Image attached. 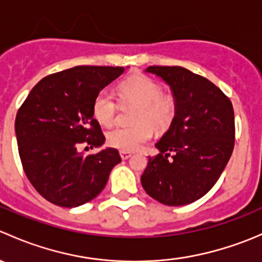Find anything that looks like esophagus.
<instances>
[{"label": "esophagus", "instance_id": "34e87169", "mask_svg": "<svg viewBox=\"0 0 262 262\" xmlns=\"http://www.w3.org/2000/svg\"><path fill=\"white\" fill-rule=\"evenodd\" d=\"M120 157L123 160H128L129 157H132V153L128 152V150H120Z\"/></svg>", "mask_w": 262, "mask_h": 262}]
</instances>
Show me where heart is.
<instances>
[{
	"label": "heart",
	"mask_w": 262,
	"mask_h": 262,
	"mask_svg": "<svg viewBox=\"0 0 262 262\" xmlns=\"http://www.w3.org/2000/svg\"><path fill=\"white\" fill-rule=\"evenodd\" d=\"M119 94L124 101H132L139 105L134 121L136 125L116 126L107 133L106 141L112 147L121 150H138L152 137V126L158 130H165L172 123L176 114V102L171 95L162 94V87L158 82L147 76H133L121 82ZM95 119L105 126L112 125L116 119L118 102L114 95L102 90L96 95L92 104Z\"/></svg>",
	"instance_id": "obj_1"
}]
</instances>
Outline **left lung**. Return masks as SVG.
Here are the masks:
<instances>
[{
  "instance_id": "1",
  "label": "left lung",
  "mask_w": 262,
  "mask_h": 262,
  "mask_svg": "<svg viewBox=\"0 0 262 262\" xmlns=\"http://www.w3.org/2000/svg\"><path fill=\"white\" fill-rule=\"evenodd\" d=\"M146 72L170 86L176 114L155 144L160 153L148 157L142 186L165 205L190 204L212 189L231 158L233 106L215 84L186 68L150 66Z\"/></svg>"
}]
</instances>
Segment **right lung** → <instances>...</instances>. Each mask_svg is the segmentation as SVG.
Returning <instances> with one entry per match:
<instances>
[{"label": "right lung", "instance_id": "add662e5", "mask_svg": "<svg viewBox=\"0 0 262 262\" xmlns=\"http://www.w3.org/2000/svg\"><path fill=\"white\" fill-rule=\"evenodd\" d=\"M124 71L77 66L47 76L18 109L15 132L24 171L36 191L53 204L75 208L89 203L102 191L110 171L121 161L115 148L83 156L78 147L105 143L92 104Z\"/></svg>", "mask_w": 262, "mask_h": 262}]
</instances>
